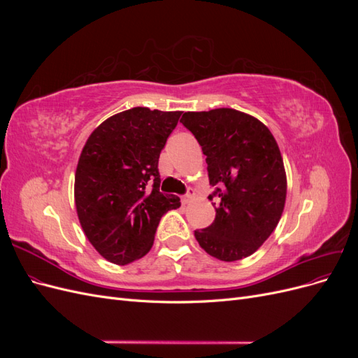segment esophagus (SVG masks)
Masks as SVG:
<instances>
[{"mask_svg": "<svg viewBox=\"0 0 358 358\" xmlns=\"http://www.w3.org/2000/svg\"><path fill=\"white\" fill-rule=\"evenodd\" d=\"M192 196H194V191H188L185 196H182V199H180V201H182V204H188L189 201H191V199H192Z\"/></svg>", "mask_w": 358, "mask_h": 358, "instance_id": "obj_1", "label": "esophagus"}]
</instances>
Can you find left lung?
<instances>
[{"label": "left lung", "instance_id": "8db88e82", "mask_svg": "<svg viewBox=\"0 0 358 358\" xmlns=\"http://www.w3.org/2000/svg\"><path fill=\"white\" fill-rule=\"evenodd\" d=\"M208 162L215 221L194 236L209 255L237 262L273 233L287 197L284 161L275 137L254 116L234 109L185 112Z\"/></svg>", "mask_w": 358, "mask_h": 358}]
</instances>
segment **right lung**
I'll list each match as a JSON object with an SVG mask.
<instances>
[{
    "instance_id": "right-lung-1",
    "label": "right lung",
    "mask_w": 358,
    "mask_h": 358,
    "mask_svg": "<svg viewBox=\"0 0 358 358\" xmlns=\"http://www.w3.org/2000/svg\"><path fill=\"white\" fill-rule=\"evenodd\" d=\"M182 112L134 107L110 116L86 140L74 178L82 229L110 263L125 266L152 248L157 227L179 197L159 191L158 159Z\"/></svg>"
}]
</instances>
